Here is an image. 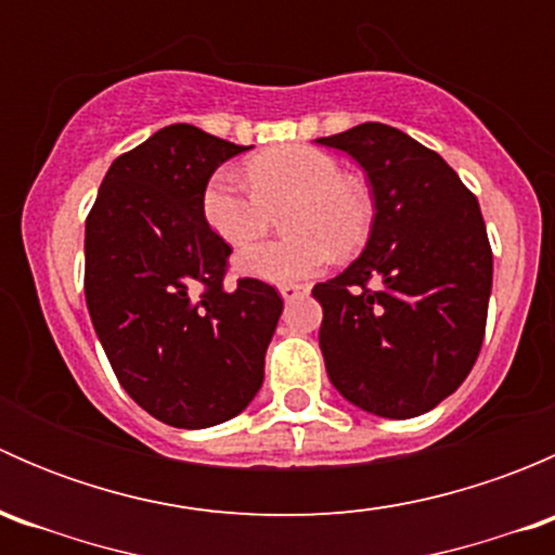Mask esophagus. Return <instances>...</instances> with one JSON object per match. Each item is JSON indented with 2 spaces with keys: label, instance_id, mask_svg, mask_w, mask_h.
Listing matches in <instances>:
<instances>
[{
  "label": "esophagus",
  "instance_id": "obj_1",
  "mask_svg": "<svg viewBox=\"0 0 555 555\" xmlns=\"http://www.w3.org/2000/svg\"><path fill=\"white\" fill-rule=\"evenodd\" d=\"M300 293H304V287H300V284H282V287H279V295H282L284 300H295Z\"/></svg>",
  "mask_w": 555,
  "mask_h": 555
}]
</instances>
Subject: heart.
Masks as SVG:
<instances>
[{
	"label": "heart",
	"instance_id": "heart-1",
	"mask_svg": "<svg viewBox=\"0 0 555 555\" xmlns=\"http://www.w3.org/2000/svg\"><path fill=\"white\" fill-rule=\"evenodd\" d=\"M251 191L233 169H217L201 195L209 231L233 249L246 246L282 215L289 238L244 249L236 257L242 276L268 284H295L317 276L338 255L357 249L371 225L365 190L344 177L338 160L306 144L268 150L246 164Z\"/></svg>",
	"mask_w": 555,
	"mask_h": 555
}]
</instances>
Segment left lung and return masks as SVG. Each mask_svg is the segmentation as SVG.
<instances>
[{
    "instance_id": "1",
    "label": "left lung",
    "mask_w": 555,
    "mask_h": 555,
    "mask_svg": "<svg viewBox=\"0 0 555 555\" xmlns=\"http://www.w3.org/2000/svg\"><path fill=\"white\" fill-rule=\"evenodd\" d=\"M317 144L360 164L376 206L362 255L311 289L330 384L373 416H422L483 344L494 260L480 206L438 153L384 122Z\"/></svg>"
}]
</instances>
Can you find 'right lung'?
<instances>
[{"instance_id":"obj_1","label":"right lung","mask_w":555,"mask_h":555,"mask_svg":"<svg viewBox=\"0 0 555 555\" xmlns=\"http://www.w3.org/2000/svg\"><path fill=\"white\" fill-rule=\"evenodd\" d=\"M251 147L177 122L120 155L86 220V304L122 389L158 422L204 429L262 386L282 298L257 279L222 287L231 246L201 215L225 160Z\"/></svg>"}]
</instances>
